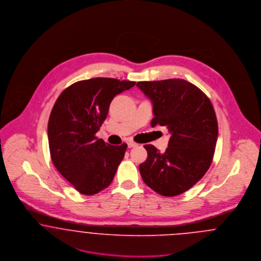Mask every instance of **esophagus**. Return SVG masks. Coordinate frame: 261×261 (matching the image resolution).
Segmentation results:
<instances>
[{
	"instance_id": "1",
	"label": "esophagus",
	"mask_w": 261,
	"mask_h": 261,
	"mask_svg": "<svg viewBox=\"0 0 261 261\" xmlns=\"http://www.w3.org/2000/svg\"><path fill=\"white\" fill-rule=\"evenodd\" d=\"M127 144H128V148H134V147L138 146V144L135 143V142H133V141H129Z\"/></svg>"
}]
</instances>
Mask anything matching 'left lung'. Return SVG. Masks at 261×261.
I'll return each instance as SVG.
<instances>
[{"instance_id": "1", "label": "left lung", "mask_w": 261, "mask_h": 261, "mask_svg": "<svg viewBox=\"0 0 261 261\" xmlns=\"http://www.w3.org/2000/svg\"><path fill=\"white\" fill-rule=\"evenodd\" d=\"M137 86L151 100V127L166 126L171 135L163 153L152 145L144 146L148 158L140 164V173L158 194L178 196L211 166L218 136L214 109L200 89L184 79L144 81Z\"/></svg>"}]
</instances>
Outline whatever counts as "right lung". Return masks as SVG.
I'll return each instance as SVG.
<instances>
[{"label": "right lung", "instance_id": "add662e5", "mask_svg": "<svg viewBox=\"0 0 261 261\" xmlns=\"http://www.w3.org/2000/svg\"><path fill=\"white\" fill-rule=\"evenodd\" d=\"M136 82L97 77L66 88L56 100L48 123L50 159L59 172L82 195L110 186L127 144L112 146L96 133L113 98Z\"/></svg>", "mask_w": 261, "mask_h": 261}]
</instances>
